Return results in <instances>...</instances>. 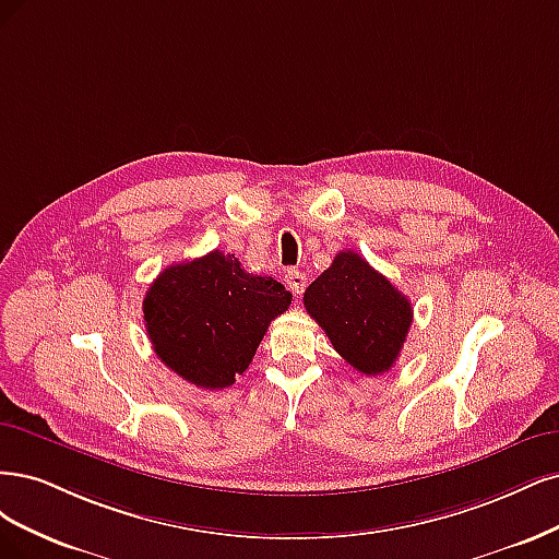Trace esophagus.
<instances>
[{
  "mask_svg": "<svg viewBox=\"0 0 559 559\" xmlns=\"http://www.w3.org/2000/svg\"><path fill=\"white\" fill-rule=\"evenodd\" d=\"M285 285L290 287L293 295L299 297L306 287V274H301L299 269H290V272H285Z\"/></svg>",
  "mask_w": 559,
  "mask_h": 559,
  "instance_id": "1",
  "label": "esophagus"
}]
</instances>
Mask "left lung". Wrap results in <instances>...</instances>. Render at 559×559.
I'll list each match as a JSON object with an SVG mask.
<instances>
[{
	"mask_svg": "<svg viewBox=\"0 0 559 559\" xmlns=\"http://www.w3.org/2000/svg\"><path fill=\"white\" fill-rule=\"evenodd\" d=\"M304 306L334 350L367 376L397 362L413 322L411 301L353 250L338 253L306 287Z\"/></svg>",
	"mask_w": 559,
	"mask_h": 559,
	"instance_id": "1",
	"label": "left lung"
}]
</instances>
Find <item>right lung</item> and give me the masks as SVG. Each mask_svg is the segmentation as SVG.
<instances>
[{
	"label": "right lung",
	"mask_w": 559,
	"mask_h": 559,
	"mask_svg": "<svg viewBox=\"0 0 559 559\" xmlns=\"http://www.w3.org/2000/svg\"><path fill=\"white\" fill-rule=\"evenodd\" d=\"M290 304L278 281L248 274L234 255L211 250L153 281L143 322L171 371L197 388L223 390L253 362L272 320Z\"/></svg>",
	"instance_id": "add662e5"
}]
</instances>
